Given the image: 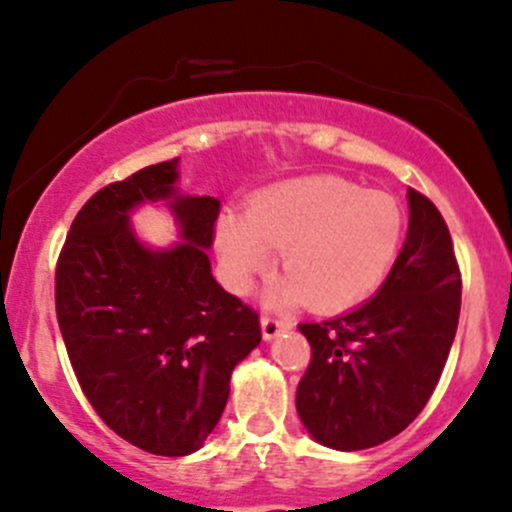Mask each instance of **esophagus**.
<instances>
[{"mask_svg": "<svg viewBox=\"0 0 512 512\" xmlns=\"http://www.w3.org/2000/svg\"><path fill=\"white\" fill-rule=\"evenodd\" d=\"M293 323L288 318H273V315H263L261 318V330H263V340H273L283 333V330H291Z\"/></svg>", "mask_w": 512, "mask_h": 512, "instance_id": "esophagus-1", "label": "esophagus"}]
</instances>
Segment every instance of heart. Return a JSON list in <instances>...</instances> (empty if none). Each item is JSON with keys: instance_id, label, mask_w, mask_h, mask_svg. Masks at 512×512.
<instances>
[{"instance_id": "b5f03b06", "label": "heart", "mask_w": 512, "mask_h": 512, "mask_svg": "<svg viewBox=\"0 0 512 512\" xmlns=\"http://www.w3.org/2000/svg\"><path fill=\"white\" fill-rule=\"evenodd\" d=\"M404 236L397 199L340 177L273 184L251 197L246 217L219 219L217 249L226 276L246 288L281 249L286 278L273 298H303L315 310L362 303L387 278Z\"/></svg>"}]
</instances>
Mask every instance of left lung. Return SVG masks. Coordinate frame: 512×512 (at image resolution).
I'll return each instance as SVG.
<instances>
[{"label":"left lung","instance_id":"8db88e82","mask_svg":"<svg viewBox=\"0 0 512 512\" xmlns=\"http://www.w3.org/2000/svg\"><path fill=\"white\" fill-rule=\"evenodd\" d=\"M409 234L377 295L323 323H300L310 365L295 409L315 441L362 451L394 439L439 384L461 313L453 241L429 197L409 189Z\"/></svg>","mask_w":512,"mask_h":512}]
</instances>
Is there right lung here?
Returning a JSON list of instances; mask_svg holds the SVG:
<instances>
[{
  "mask_svg": "<svg viewBox=\"0 0 512 512\" xmlns=\"http://www.w3.org/2000/svg\"><path fill=\"white\" fill-rule=\"evenodd\" d=\"M175 160L98 189L73 219L56 263V318L96 414L155 456L204 444L229 399L234 367L261 342L258 313L214 281L219 199L184 197ZM167 198L182 245L152 252L129 209Z\"/></svg>",
  "mask_w": 512,
  "mask_h": 512,
  "instance_id": "1",
  "label": "right lung"
}]
</instances>
